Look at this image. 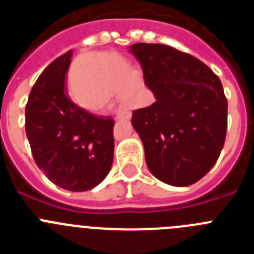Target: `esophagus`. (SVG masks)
Returning a JSON list of instances; mask_svg holds the SVG:
<instances>
[{
    "mask_svg": "<svg viewBox=\"0 0 254 254\" xmlns=\"http://www.w3.org/2000/svg\"><path fill=\"white\" fill-rule=\"evenodd\" d=\"M132 113L128 111H118L116 114L117 120H131Z\"/></svg>",
    "mask_w": 254,
    "mask_h": 254,
    "instance_id": "34e87169",
    "label": "esophagus"
}]
</instances>
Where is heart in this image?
<instances>
[{
	"label": "heart",
	"mask_w": 254,
	"mask_h": 254,
	"mask_svg": "<svg viewBox=\"0 0 254 254\" xmlns=\"http://www.w3.org/2000/svg\"><path fill=\"white\" fill-rule=\"evenodd\" d=\"M71 93L80 107L91 112L111 104L116 93L128 105H134L132 99L141 94L128 62L116 53H89L78 58L71 73Z\"/></svg>",
	"instance_id": "1"
}]
</instances>
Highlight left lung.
<instances>
[{
  "mask_svg": "<svg viewBox=\"0 0 254 254\" xmlns=\"http://www.w3.org/2000/svg\"><path fill=\"white\" fill-rule=\"evenodd\" d=\"M129 53L155 96L132 113L147 168L167 185H193L214 167L225 142L228 100L221 81L196 57L165 44L136 43Z\"/></svg>",
  "mask_w": 254,
  "mask_h": 254,
  "instance_id": "left-lung-1",
  "label": "left lung"
}]
</instances>
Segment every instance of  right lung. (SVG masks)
Wrapping results in <instances>:
<instances>
[{
    "instance_id": "1",
    "label": "right lung",
    "mask_w": 254,
    "mask_h": 254,
    "mask_svg": "<svg viewBox=\"0 0 254 254\" xmlns=\"http://www.w3.org/2000/svg\"><path fill=\"white\" fill-rule=\"evenodd\" d=\"M72 51L56 58L38 77L25 107V131L33 158L58 187L82 192L102 183L114 152L111 117L76 105L66 91Z\"/></svg>"
}]
</instances>
